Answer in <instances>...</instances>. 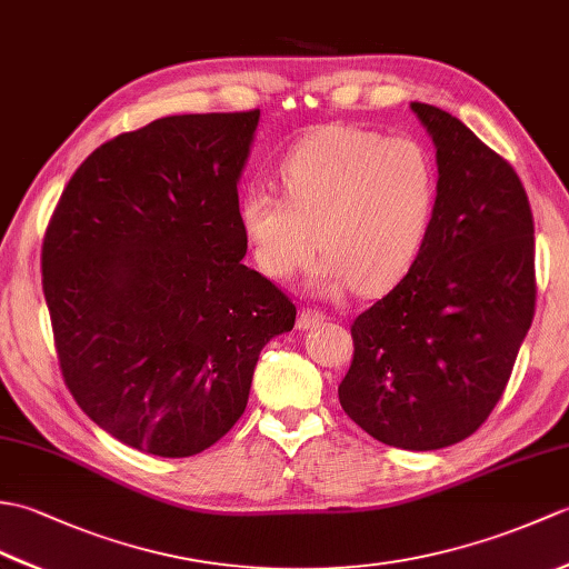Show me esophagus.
I'll use <instances>...</instances> for the list:
<instances>
[{"mask_svg":"<svg viewBox=\"0 0 569 569\" xmlns=\"http://www.w3.org/2000/svg\"><path fill=\"white\" fill-rule=\"evenodd\" d=\"M325 320V312L318 308H303L298 316V330H312Z\"/></svg>","mask_w":569,"mask_h":569,"instance_id":"obj_1","label":"esophagus"}]
</instances>
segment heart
Segmentation results:
<instances>
[{"instance_id":"obj_1","label":"heart","mask_w":569,"mask_h":569,"mask_svg":"<svg viewBox=\"0 0 569 569\" xmlns=\"http://www.w3.org/2000/svg\"><path fill=\"white\" fill-rule=\"evenodd\" d=\"M283 198L251 188L239 224L259 269L286 281L316 251L310 286L373 293L416 259L438 198V168L426 143L355 127L310 131L276 168Z\"/></svg>"}]
</instances>
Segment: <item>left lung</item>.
<instances>
[{
    "instance_id": "8db88e82",
    "label": "left lung",
    "mask_w": 569,
    "mask_h": 569,
    "mask_svg": "<svg viewBox=\"0 0 569 569\" xmlns=\"http://www.w3.org/2000/svg\"><path fill=\"white\" fill-rule=\"evenodd\" d=\"M410 110L435 143L438 198L408 273L355 320L337 393L373 440L426 452L499 403L533 322L536 239L513 168L450 112Z\"/></svg>"
}]
</instances>
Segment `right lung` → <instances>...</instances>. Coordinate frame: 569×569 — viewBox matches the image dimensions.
Wrapping results in <instances>:
<instances>
[{
  "instance_id": "right-lung-1",
  "label": "right lung",
  "mask_w": 569,
  "mask_h": 569,
  "mask_svg": "<svg viewBox=\"0 0 569 569\" xmlns=\"http://www.w3.org/2000/svg\"><path fill=\"white\" fill-rule=\"evenodd\" d=\"M259 110L163 117L94 149L48 222L56 352L82 413L134 450L190 457L232 430L296 306L241 263L237 183Z\"/></svg>"
}]
</instances>
